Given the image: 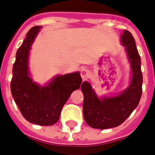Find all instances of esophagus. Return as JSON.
Listing matches in <instances>:
<instances>
[{
    "label": "esophagus",
    "mask_w": 155,
    "mask_h": 155,
    "mask_svg": "<svg viewBox=\"0 0 155 155\" xmlns=\"http://www.w3.org/2000/svg\"><path fill=\"white\" fill-rule=\"evenodd\" d=\"M88 74H89V71H88V70L86 69V68H82L81 71H80V75H81V77H82L83 80L87 79V77L88 76Z\"/></svg>",
    "instance_id": "1"
}]
</instances>
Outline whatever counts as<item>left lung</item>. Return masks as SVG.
<instances>
[{
	"mask_svg": "<svg viewBox=\"0 0 155 155\" xmlns=\"http://www.w3.org/2000/svg\"><path fill=\"white\" fill-rule=\"evenodd\" d=\"M120 38L131 66L132 76L127 88L115 96L98 97L90 83L84 81L81 84L84 118L93 128L107 129L123 124L138 106L141 97L143 78L135 40L127 30L124 31Z\"/></svg>",
	"mask_w": 155,
	"mask_h": 155,
	"instance_id": "left-lung-1",
	"label": "left lung"
}]
</instances>
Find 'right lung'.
Returning <instances> with one entry per match:
<instances>
[{
  "label": "right lung",
  "instance_id": "obj_1",
  "mask_svg": "<svg viewBox=\"0 0 155 155\" xmlns=\"http://www.w3.org/2000/svg\"><path fill=\"white\" fill-rule=\"evenodd\" d=\"M41 28H31L18 49L10 88L15 103L28 122L50 126L58 121L62 107L73 91L80 88L82 79L76 71L56 75L42 86L33 81L28 67L29 54Z\"/></svg>",
  "mask_w": 155,
  "mask_h": 155
}]
</instances>
